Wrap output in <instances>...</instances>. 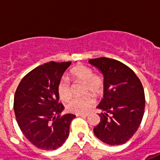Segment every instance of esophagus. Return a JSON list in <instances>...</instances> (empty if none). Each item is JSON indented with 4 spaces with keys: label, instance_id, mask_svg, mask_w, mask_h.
I'll return each instance as SVG.
<instances>
[{
    "label": "esophagus",
    "instance_id": "34e87169",
    "mask_svg": "<svg viewBox=\"0 0 160 160\" xmlns=\"http://www.w3.org/2000/svg\"><path fill=\"white\" fill-rule=\"evenodd\" d=\"M77 117H87L88 116V113H79V114H76Z\"/></svg>",
    "mask_w": 160,
    "mask_h": 160
}]
</instances>
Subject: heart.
Here are the masks:
<instances>
[{
  "mask_svg": "<svg viewBox=\"0 0 160 160\" xmlns=\"http://www.w3.org/2000/svg\"><path fill=\"white\" fill-rule=\"evenodd\" d=\"M70 77L73 80H80L85 84L83 92H91L93 95H98L103 91L104 87V78L99 74H94L93 70L90 67L80 64L73 67L70 70ZM58 94L61 99L67 100L71 96V87L68 79L62 77L57 87ZM93 104V99L90 95H85L80 98H73L68 101L66 108L69 112L83 113L87 111Z\"/></svg>",
  "mask_w": 160,
  "mask_h": 160,
  "instance_id": "heart-1",
  "label": "heart"
}]
</instances>
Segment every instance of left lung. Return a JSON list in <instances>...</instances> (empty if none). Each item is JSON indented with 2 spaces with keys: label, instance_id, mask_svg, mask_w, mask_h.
I'll list each match as a JSON object with an SVG mask.
<instances>
[{
  "label": "left lung",
  "instance_id": "obj_1",
  "mask_svg": "<svg viewBox=\"0 0 160 160\" xmlns=\"http://www.w3.org/2000/svg\"><path fill=\"white\" fill-rule=\"evenodd\" d=\"M104 75V98L98 105L103 111L93 128L96 137L111 146L127 142L137 131L145 111V93L133 70L107 57L90 59Z\"/></svg>",
  "mask_w": 160,
  "mask_h": 160
}]
</instances>
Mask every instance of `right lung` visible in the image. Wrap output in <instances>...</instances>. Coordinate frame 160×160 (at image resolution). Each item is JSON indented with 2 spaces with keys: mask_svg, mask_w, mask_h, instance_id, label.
<instances>
[{
  "mask_svg": "<svg viewBox=\"0 0 160 160\" xmlns=\"http://www.w3.org/2000/svg\"><path fill=\"white\" fill-rule=\"evenodd\" d=\"M71 62H49L24 76L14 94L13 110L20 130L42 150H55L65 142L75 115L61 116L58 83Z\"/></svg>",
  "mask_w": 160,
  "mask_h": 160,
  "instance_id": "obj_1",
  "label": "right lung"
}]
</instances>
